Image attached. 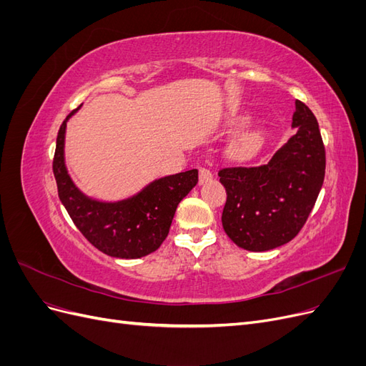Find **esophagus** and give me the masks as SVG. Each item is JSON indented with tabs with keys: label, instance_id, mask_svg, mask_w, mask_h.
Segmentation results:
<instances>
[{
	"label": "esophagus",
	"instance_id": "obj_1",
	"mask_svg": "<svg viewBox=\"0 0 366 366\" xmlns=\"http://www.w3.org/2000/svg\"><path fill=\"white\" fill-rule=\"evenodd\" d=\"M212 177H214V174L210 172L209 169H206V168H202V169H200V183H202V184L212 180Z\"/></svg>",
	"mask_w": 366,
	"mask_h": 366
}]
</instances>
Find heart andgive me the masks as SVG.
<instances>
[{"label": "heart", "mask_w": 366, "mask_h": 366, "mask_svg": "<svg viewBox=\"0 0 366 366\" xmlns=\"http://www.w3.org/2000/svg\"><path fill=\"white\" fill-rule=\"evenodd\" d=\"M246 122H247V117L242 116L235 120V125L239 127L242 124H246ZM261 143H262V132L259 129L246 131L242 132L234 143H232L230 154L235 159H249L259 149Z\"/></svg>", "instance_id": "heart-1"}]
</instances>
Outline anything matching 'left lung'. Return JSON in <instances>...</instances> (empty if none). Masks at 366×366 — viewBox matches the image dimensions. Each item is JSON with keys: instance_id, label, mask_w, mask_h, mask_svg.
I'll return each mask as SVG.
<instances>
[{"instance_id": "left-lung-1", "label": "left lung", "mask_w": 366, "mask_h": 366, "mask_svg": "<svg viewBox=\"0 0 366 366\" xmlns=\"http://www.w3.org/2000/svg\"><path fill=\"white\" fill-rule=\"evenodd\" d=\"M296 134L272 159L218 172L226 187L223 227L241 249L267 252L292 241L312 212L325 177V148L315 114L296 101Z\"/></svg>"}]
</instances>
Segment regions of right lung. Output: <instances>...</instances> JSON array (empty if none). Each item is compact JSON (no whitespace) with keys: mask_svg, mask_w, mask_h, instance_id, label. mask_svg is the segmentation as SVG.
<instances>
[{"mask_svg":"<svg viewBox=\"0 0 366 366\" xmlns=\"http://www.w3.org/2000/svg\"><path fill=\"white\" fill-rule=\"evenodd\" d=\"M77 107L62 122L56 139L53 174L59 200L81 234L108 257L137 259L156 252L169 234L175 210L198 183V171L162 177L132 197L102 202L88 197L73 182L65 164V132Z\"/></svg>","mask_w":366,"mask_h":366,"instance_id":"1","label":"right lung"}]
</instances>
